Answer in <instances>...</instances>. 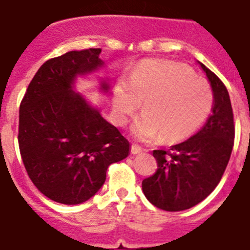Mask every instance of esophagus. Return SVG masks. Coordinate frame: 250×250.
<instances>
[{
  "mask_svg": "<svg viewBox=\"0 0 250 250\" xmlns=\"http://www.w3.org/2000/svg\"><path fill=\"white\" fill-rule=\"evenodd\" d=\"M130 150H131V153L133 154L142 153V148H140L139 146H137V144H133V146H131V148H130Z\"/></svg>",
  "mask_w": 250,
  "mask_h": 250,
  "instance_id": "1",
  "label": "esophagus"
}]
</instances>
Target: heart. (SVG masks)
I'll return each mask as SVG.
<instances>
[{"label":"heart","instance_id":"obj_1","mask_svg":"<svg viewBox=\"0 0 250 250\" xmlns=\"http://www.w3.org/2000/svg\"><path fill=\"white\" fill-rule=\"evenodd\" d=\"M143 101L144 115L133 127L144 142L158 138L165 143L185 140L207 120L213 106L211 85L183 63L147 60L121 80L113 90V112L126 125Z\"/></svg>","mask_w":250,"mask_h":250}]
</instances>
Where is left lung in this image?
Segmentation results:
<instances>
[{
    "mask_svg": "<svg viewBox=\"0 0 250 250\" xmlns=\"http://www.w3.org/2000/svg\"><path fill=\"white\" fill-rule=\"evenodd\" d=\"M211 82L213 107L195 135L168 150H153L157 171L142 183L144 195L160 209L184 211L211 194L221 180L231 156L234 113L222 80L201 63Z\"/></svg>",
    "mask_w": 250,
    "mask_h": 250,
    "instance_id": "obj_1",
    "label": "left lung"
}]
</instances>
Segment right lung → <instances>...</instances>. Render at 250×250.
I'll use <instances>...</instances> for the list:
<instances>
[{"mask_svg": "<svg viewBox=\"0 0 250 250\" xmlns=\"http://www.w3.org/2000/svg\"><path fill=\"white\" fill-rule=\"evenodd\" d=\"M101 48L47 60L29 84L19 111V148L42 194L79 204L100 190L107 168L129 154V140L71 90L78 74L102 66ZM102 88L108 89L103 83Z\"/></svg>", "mask_w": 250, "mask_h": 250, "instance_id": "1", "label": "right lung"}]
</instances>
